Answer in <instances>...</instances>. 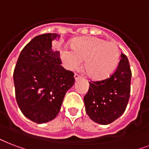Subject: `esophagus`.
<instances>
[{
  "mask_svg": "<svg viewBox=\"0 0 149 149\" xmlns=\"http://www.w3.org/2000/svg\"><path fill=\"white\" fill-rule=\"evenodd\" d=\"M74 79H75V80H78L79 79H80V77H79L78 74H77V73H75V74H74Z\"/></svg>",
  "mask_w": 149,
  "mask_h": 149,
  "instance_id": "1",
  "label": "esophagus"
}]
</instances>
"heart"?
Returning <instances> with one entry per match:
<instances>
[{
	"label": "heart",
	"mask_w": 149,
	"mask_h": 149,
	"mask_svg": "<svg viewBox=\"0 0 149 149\" xmlns=\"http://www.w3.org/2000/svg\"><path fill=\"white\" fill-rule=\"evenodd\" d=\"M72 49L60 50L62 63L69 70H77L84 61V70L94 80H102L114 72L120 61V52L114 42L105 41L94 37L75 38Z\"/></svg>",
	"instance_id": "1"
}]
</instances>
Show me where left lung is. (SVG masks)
<instances>
[{
    "label": "left lung",
    "instance_id": "left-lung-1",
    "mask_svg": "<svg viewBox=\"0 0 149 149\" xmlns=\"http://www.w3.org/2000/svg\"><path fill=\"white\" fill-rule=\"evenodd\" d=\"M116 72L104 80L89 82L84 97L86 112L94 122L109 124L124 112L130 93L131 70L127 57L121 54Z\"/></svg>",
    "mask_w": 149,
    "mask_h": 149
}]
</instances>
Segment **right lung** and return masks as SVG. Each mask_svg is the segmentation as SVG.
<instances>
[{"instance_id": "obj_1", "label": "right lung", "mask_w": 149, "mask_h": 149, "mask_svg": "<svg viewBox=\"0 0 149 149\" xmlns=\"http://www.w3.org/2000/svg\"><path fill=\"white\" fill-rule=\"evenodd\" d=\"M59 37L44 33L34 37L21 52L14 70L19 109L39 124L56 117L65 95L74 84V73L61 65L59 52L52 47Z\"/></svg>"}]
</instances>
